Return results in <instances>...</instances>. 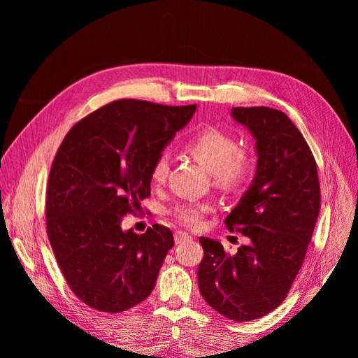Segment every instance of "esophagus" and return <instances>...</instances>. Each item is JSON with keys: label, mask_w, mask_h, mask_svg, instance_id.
<instances>
[{"label": "esophagus", "mask_w": 358, "mask_h": 358, "mask_svg": "<svg viewBox=\"0 0 358 358\" xmlns=\"http://www.w3.org/2000/svg\"><path fill=\"white\" fill-rule=\"evenodd\" d=\"M191 239H192V237L185 231H176L175 233V242L176 243H182V242H187V241H191Z\"/></svg>", "instance_id": "1"}]
</instances>
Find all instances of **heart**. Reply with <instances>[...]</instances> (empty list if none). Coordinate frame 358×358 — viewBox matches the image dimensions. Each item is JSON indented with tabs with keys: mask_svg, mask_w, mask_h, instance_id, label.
Listing matches in <instances>:
<instances>
[{
	"mask_svg": "<svg viewBox=\"0 0 358 358\" xmlns=\"http://www.w3.org/2000/svg\"><path fill=\"white\" fill-rule=\"evenodd\" d=\"M187 152L212 173L213 182L222 189H236L246 180L252 167V161L245 149H241L237 140L216 127H204L192 134L185 143ZM169 171V161L164 155L155 159L150 169L152 183H162ZM212 209L210 203L187 200L176 204L171 215L189 229H196Z\"/></svg>",
	"mask_w": 358,
	"mask_h": 358,
	"instance_id": "b5f03b06",
	"label": "heart"
}]
</instances>
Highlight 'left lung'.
I'll return each instance as SVG.
<instances>
[{"mask_svg":"<svg viewBox=\"0 0 358 358\" xmlns=\"http://www.w3.org/2000/svg\"><path fill=\"white\" fill-rule=\"evenodd\" d=\"M236 122L255 138L257 171L225 218L249 237L234 255L200 237L197 279L203 299L233 321L262 318L287 297L305 259L321 208L317 162L305 137L280 110L233 107Z\"/></svg>","mask_w":358,"mask_h":358,"instance_id":"8db88e82","label":"left lung"}]
</instances>
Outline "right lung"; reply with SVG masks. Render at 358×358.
Here are the masks:
<instances>
[{"mask_svg": "<svg viewBox=\"0 0 358 358\" xmlns=\"http://www.w3.org/2000/svg\"><path fill=\"white\" fill-rule=\"evenodd\" d=\"M196 109L117 100L62 140L48 182V237L71 291L92 309L124 312L152 292L173 233L154 224L136 234L121 222L150 196L152 164Z\"/></svg>", "mask_w": 358, "mask_h": 358, "instance_id": "add662e5", "label": "right lung"}]
</instances>
